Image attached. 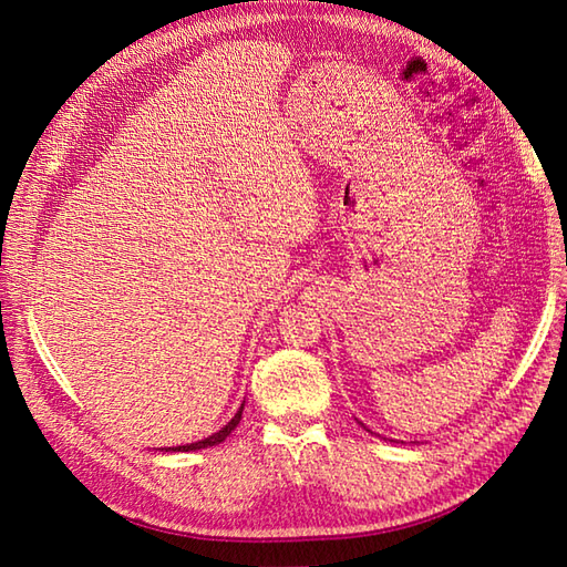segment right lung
I'll return each mask as SVG.
<instances>
[{"label": "right lung", "instance_id": "add662e5", "mask_svg": "<svg viewBox=\"0 0 567 567\" xmlns=\"http://www.w3.org/2000/svg\"><path fill=\"white\" fill-rule=\"evenodd\" d=\"M240 414H244V404H240V409H238V414L228 421V424L221 429V431H216L214 436H209V439H204V441H197V443H187V445H175L173 451H197V449H207V445H216V443H221L228 433H231L236 426H238V421H240Z\"/></svg>", "mask_w": 567, "mask_h": 567}]
</instances>
